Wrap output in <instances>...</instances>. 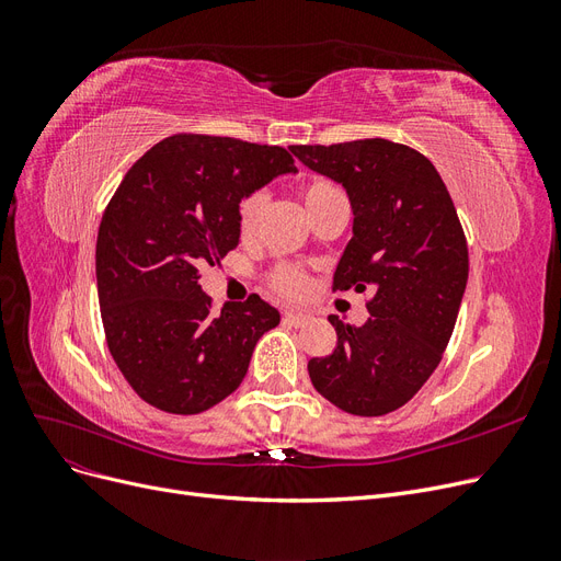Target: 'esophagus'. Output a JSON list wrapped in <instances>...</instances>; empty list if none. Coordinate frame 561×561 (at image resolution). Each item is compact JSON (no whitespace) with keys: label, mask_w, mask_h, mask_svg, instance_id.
I'll return each mask as SVG.
<instances>
[{"label":"esophagus","mask_w":561,"mask_h":561,"mask_svg":"<svg viewBox=\"0 0 561 561\" xmlns=\"http://www.w3.org/2000/svg\"><path fill=\"white\" fill-rule=\"evenodd\" d=\"M309 320V316L307 313H301V311H285V322H290V325H304V322Z\"/></svg>","instance_id":"esophagus-1"}]
</instances>
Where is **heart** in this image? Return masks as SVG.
<instances>
[{
	"instance_id": "1",
	"label": "heart",
	"mask_w": 561,
	"mask_h": 561,
	"mask_svg": "<svg viewBox=\"0 0 561 561\" xmlns=\"http://www.w3.org/2000/svg\"><path fill=\"white\" fill-rule=\"evenodd\" d=\"M334 192H339L336 186L325 182V180H313L309 184H304V190H301L304 206H307V210H311V208L318 206L322 198H328ZM264 201H266L264 192H252V194L241 198L239 210H236V222H239V233L241 236H250L254 231V227H257L262 208H264ZM271 287H274V290L280 293V295L297 297V295L307 290V278H304V274L297 268L280 266V268L274 271V274H271Z\"/></svg>"
}]
</instances>
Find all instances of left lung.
<instances>
[{
    "instance_id": "left-lung-1",
    "label": "left lung",
    "mask_w": 561,
    "mask_h": 561,
    "mask_svg": "<svg viewBox=\"0 0 561 561\" xmlns=\"http://www.w3.org/2000/svg\"><path fill=\"white\" fill-rule=\"evenodd\" d=\"M290 151L351 201L353 239L334 290L375 293L365 325L330 316L336 348L309 360L311 383L348 414L396 412L443 360L466 293L468 245L451 196L426 157L383 138Z\"/></svg>"
}]
</instances>
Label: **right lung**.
<instances>
[{
  "mask_svg": "<svg viewBox=\"0 0 561 561\" xmlns=\"http://www.w3.org/2000/svg\"><path fill=\"white\" fill-rule=\"evenodd\" d=\"M285 173L297 168L283 147L180 133L133 163L105 208L95 278L107 346L157 410L198 414L222 402L280 322L260 295L213 313L198 268L239 245L241 198Z\"/></svg>",
  "mask_w": 561,
  "mask_h": 561,
  "instance_id": "obj_1",
  "label": "right lung"
}]
</instances>
